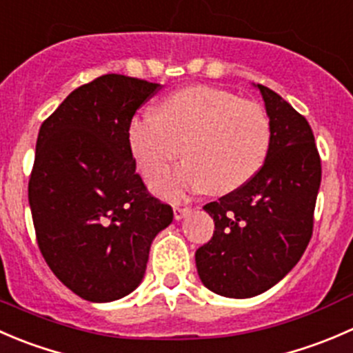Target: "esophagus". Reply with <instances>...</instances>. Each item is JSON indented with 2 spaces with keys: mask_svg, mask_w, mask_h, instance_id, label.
Wrapping results in <instances>:
<instances>
[{
  "mask_svg": "<svg viewBox=\"0 0 353 353\" xmlns=\"http://www.w3.org/2000/svg\"><path fill=\"white\" fill-rule=\"evenodd\" d=\"M190 212V208H187V205H173V216H175V219H181L185 214H188Z\"/></svg>",
  "mask_w": 353,
  "mask_h": 353,
  "instance_id": "obj_1",
  "label": "esophagus"
}]
</instances>
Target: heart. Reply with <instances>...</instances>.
Instances as JSON below:
<instances>
[{
    "label": "heart",
    "instance_id": "1",
    "mask_svg": "<svg viewBox=\"0 0 353 353\" xmlns=\"http://www.w3.org/2000/svg\"><path fill=\"white\" fill-rule=\"evenodd\" d=\"M271 125L254 101L230 90L195 85L170 94L159 114L141 113L128 125V144L145 175L175 161H188L152 176V187L168 197L204 188L228 194L250 180L270 151Z\"/></svg>",
    "mask_w": 353,
    "mask_h": 353
}]
</instances>
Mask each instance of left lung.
<instances>
[{
	"label": "left lung",
	"mask_w": 353,
	"mask_h": 353,
	"mask_svg": "<svg viewBox=\"0 0 353 353\" xmlns=\"http://www.w3.org/2000/svg\"><path fill=\"white\" fill-rule=\"evenodd\" d=\"M271 125L264 165L247 183L204 205L212 239L195 252L202 283L249 299L283 280L309 245L321 158L309 121L280 94L257 83Z\"/></svg>",
	"instance_id": "left-lung-1"
}]
</instances>
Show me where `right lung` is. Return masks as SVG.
<instances>
[{"label": "right lung", "mask_w": 353, "mask_h": 353, "mask_svg": "<svg viewBox=\"0 0 353 353\" xmlns=\"http://www.w3.org/2000/svg\"><path fill=\"white\" fill-rule=\"evenodd\" d=\"M159 83L108 73L73 90L43 121L29 180L37 245L54 276L89 302L139 287L173 209L149 194L128 125Z\"/></svg>", "instance_id": "add662e5"}]
</instances>
